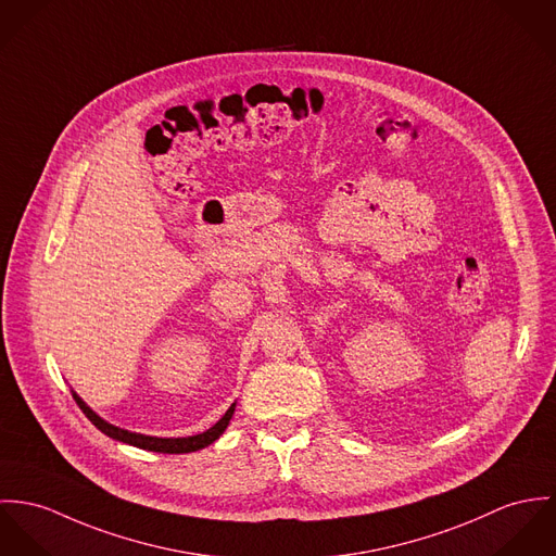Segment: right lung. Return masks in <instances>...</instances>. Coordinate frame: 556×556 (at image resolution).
Here are the masks:
<instances>
[{
    "label": "right lung",
    "mask_w": 556,
    "mask_h": 556,
    "mask_svg": "<svg viewBox=\"0 0 556 556\" xmlns=\"http://www.w3.org/2000/svg\"><path fill=\"white\" fill-rule=\"evenodd\" d=\"M76 405L83 409V414L93 422L96 429L117 439V441H124L129 445H136V447H142V450H149V452H162V454H186V452H195V450H202L206 445H211L222 432L226 431V427L230 425V418L235 414V405L224 414V418L211 427L208 431L200 432V434H193V437H177V439H162V437H149V434H138V432L124 431V429H117L113 425H109L106 420H102L100 416H96L76 394H72Z\"/></svg>",
    "instance_id": "obj_1"
}]
</instances>
